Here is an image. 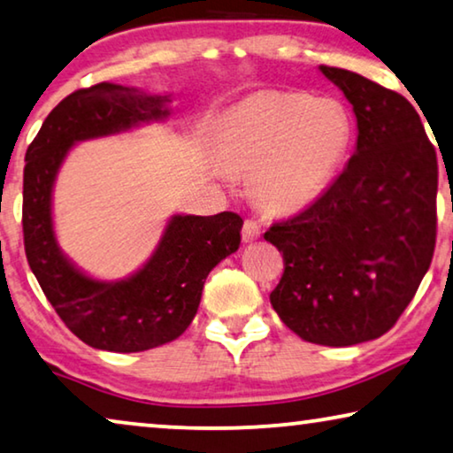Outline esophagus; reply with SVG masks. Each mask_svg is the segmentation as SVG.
Segmentation results:
<instances>
[{
    "instance_id": "esophagus-1",
    "label": "esophagus",
    "mask_w": 453,
    "mask_h": 453,
    "mask_svg": "<svg viewBox=\"0 0 453 453\" xmlns=\"http://www.w3.org/2000/svg\"><path fill=\"white\" fill-rule=\"evenodd\" d=\"M262 234V226L258 224L256 219H246L244 221V227H242V238H244V242H254L258 240Z\"/></svg>"
}]
</instances>
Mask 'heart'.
<instances>
[{
  "label": "heart",
  "instance_id": "heart-1",
  "mask_svg": "<svg viewBox=\"0 0 453 453\" xmlns=\"http://www.w3.org/2000/svg\"><path fill=\"white\" fill-rule=\"evenodd\" d=\"M348 142V118L334 101L265 91L221 119L215 157L227 171L252 173L256 197L287 211L319 195Z\"/></svg>",
  "mask_w": 453,
  "mask_h": 453
}]
</instances>
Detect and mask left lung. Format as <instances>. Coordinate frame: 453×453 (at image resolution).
<instances>
[{"mask_svg":"<svg viewBox=\"0 0 453 453\" xmlns=\"http://www.w3.org/2000/svg\"><path fill=\"white\" fill-rule=\"evenodd\" d=\"M352 104L357 144L315 203L270 226L285 262L270 303L288 329L319 346L376 340L399 321L434 258L437 154L401 93L319 66Z\"/></svg>","mask_w":453,"mask_h":453,"instance_id":"left-lung-1","label":"left lung"}]
</instances>
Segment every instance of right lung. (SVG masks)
<instances>
[{
	"instance_id": "add662e5",
	"label": "right lung",
	"mask_w": 453,
	"mask_h": 453,
	"mask_svg": "<svg viewBox=\"0 0 453 453\" xmlns=\"http://www.w3.org/2000/svg\"><path fill=\"white\" fill-rule=\"evenodd\" d=\"M162 97L97 83L66 96L26 150L22 229L28 265L65 326L87 346L144 352L191 326L213 266L240 246L242 218L174 215L157 252L130 279L99 282L60 254L52 232L50 195L60 162L79 140L107 136L168 116Z\"/></svg>"
}]
</instances>
